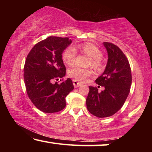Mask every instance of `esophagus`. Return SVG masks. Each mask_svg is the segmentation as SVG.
I'll use <instances>...</instances> for the list:
<instances>
[{
	"mask_svg": "<svg viewBox=\"0 0 152 152\" xmlns=\"http://www.w3.org/2000/svg\"><path fill=\"white\" fill-rule=\"evenodd\" d=\"M73 84L74 86V88H78V87L80 86H81V82H79L77 80H73Z\"/></svg>",
	"mask_w": 152,
	"mask_h": 152,
	"instance_id": "1",
	"label": "esophagus"
}]
</instances>
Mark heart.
Returning a JSON list of instances; mask_svg holds the SVG:
<instances>
[{"label": "heart", "instance_id": "obj_1", "mask_svg": "<svg viewBox=\"0 0 152 152\" xmlns=\"http://www.w3.org/2000/svg\"><path fill=\"white\" fill-rule=\"evenodd\" d=\"M81 51L91 58L88 66H91L96 70H99L102 67L101 58L102 53L100 49L91 43H86L80 46ZM77 56V50L74 46H69L64 50L62 53V60L66 65L73 66L75 63ZM92 72L91 69H82L78 67H73L68 71V76L75 80L84 82L92 76Z\"/></svg>", "mask_w": 152, "mask_h": 152}]
</instances>
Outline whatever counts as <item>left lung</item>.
Returning a JSON list of instances; mask_svg holds the SVG:
<instances>
[{
  "mask_svg": "<svg viewBox=\"0 0 152 152\" xmlns=\"http://www.w3.org/2000/svg\"><path fill=\"white\" fill-rule=\"evenodd\" d=\"M108 53L106 68L96 79L98 88L104 89L99 92L96 87L89 86L86 107L92 115L99 118L112 116L125 103L132 85V72L129 63L124 53L117 45L103 42Z\"/></svg>",
  "mask_w": 152,
  "mask_h": 152,
  "instance_id": "1",
  "label": "left lung"
}]
</instances>
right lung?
Segmentation results:
<instances>
[{
	"mask_svg": "<svg viewBox=\"0 0 152 152\" xmlns=\"http://www.w3.org/2000/svg\"><path fill=\"white\" fill-rule=\"evenodd\" d=\"M71 43L68 37H49L35 44L26 58L24 81L28 96L43 113L63 110L66 105V97L74 90L70 78L61 84L53 83L66 75L61 56Z\"/></svg>",
	"mask_w": 152,
	"mask_h": 152,
	"instance_id": "right-lung-1",
	"label": "right lung"
}]
</instances>
